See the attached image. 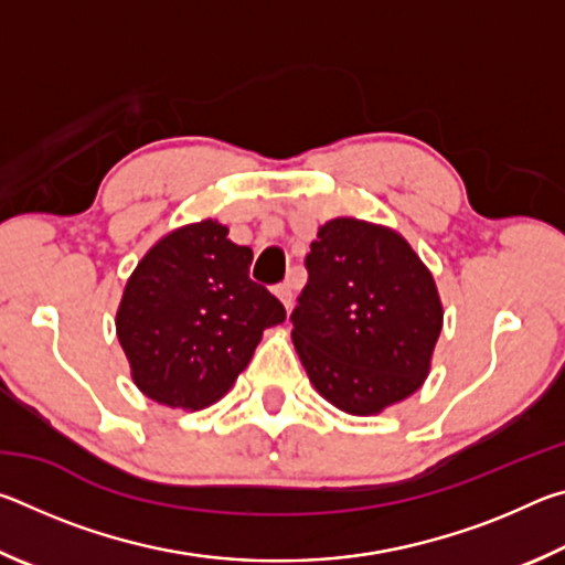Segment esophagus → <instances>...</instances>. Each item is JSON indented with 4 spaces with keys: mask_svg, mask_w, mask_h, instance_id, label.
I'll use <instances>...</instances> for the list:
<instances>
[{
    "mask_svg": "<svg viewBox=\"0 0 565 565\" xmlns=\"http://www.w3.org/2000/svg\"><path fill=\"white\" fill-rule=\"evenodd\" d=\"M274 294L279 296V301L284 303V309L291 311V306H294V289H291V284H289V281L279 284V286H276V289H274Z\"/></svg>",
    "mask_w": 565,
    "mask_h": 565,
    "instance_id": "esophagus-1",
    "label": "esophagus"
}]
</instances>
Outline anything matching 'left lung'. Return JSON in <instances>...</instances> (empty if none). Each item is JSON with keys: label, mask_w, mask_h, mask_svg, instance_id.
<instances>
[{"label": "left lung", "mask_w": 565, "mask_h": 565, "mask_svg": "<svg viewBox=\"0 0 565 565\" xmlns=\"http://www.w3.org/2000/svg\"><path fill=\"white\" fill-rule=\"evenodd\" d=\"M291 313L311 386L351 416H376L424 386L444 303L434 274L396 228L337 216L306 256Z\"/></svg>", "instance_id": "8db88e82"}]
</instances>
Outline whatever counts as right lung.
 Here are the masks:
<instances>
[{
    "label": "right lung",
    "mask_w": 565,
    "mask_h": 565,
    "mask_svg": "<svg viewBox=\"0 0 565 565\" xmlns=\"http://www.w3.org/2000/svg\"><path fill=\"white\" fill-rule=\"evenodd\" d=\"M252 259L216 218L179 226L141 256L114 323L147 398L184 411L216 404L264 331L286 319L281 301L248 279Z\"/></svg>",
    "instance_id": "add662e5"
}]
</instances>
